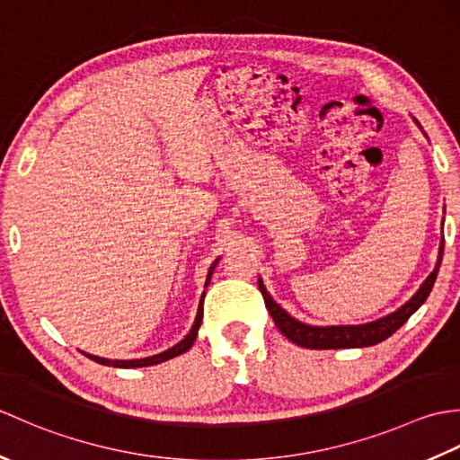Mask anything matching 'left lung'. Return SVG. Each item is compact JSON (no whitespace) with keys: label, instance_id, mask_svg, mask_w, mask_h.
<instances>
[{"label":"left lung","instance_id":"left-lung-1","mask_svg":"<svg viewBox=\"0 0 460 460\" xmlns=\"http://www.w3.org/2000/svg\"><path fill=\"white\" fill-rule=\"evenodd\" d=\"M415 124L421 128V124L413 119ZM423 132V128H421ZM425 134V132H423ZM427 136V134H425ZM443 241L441 247H438V257L437 265L431 275L425 279V282L415 295L409 298L403 306H399L395 312L387 316H381L374 322H366V324H341V326H312L305 324V322L296 320L290 316L288 312L282 308L279 302L269 295L267 287L262 285V279H259V290L262 292V298H265V305L270 312L272 320H275L277 328L285 334L290 341H295L296 346L308 348V349H341V348H367L376 346L379 341L387 340L389 336L402 328L409 316L415 314V312L423 306L427 296L431 295V288L435 285V279L438 275V267H441L443 261Z\"/></svg>","mask_w":460,"mask_h":460}]
</instances>
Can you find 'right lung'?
Returning a JSON list of instances; mask_svg holds the SVG:
<instances>
[{
    "label": "right lung",
    "instance_id": "add662e5",
    "mask_svg": "<svg viewBox=\"0 0 460 460\" xmlns=\"http://www.w3.org/2000/svg\"><path fill=\"white\" fill-rule=\"evenodd\" d=\"M221 259V257H219ZM219 259L213 261V265L209 267V272H208V280H205V287L209 285L211 282V275H213V269L217 267ZM203 298H205V292L199 298V306H198V316H195L193 320V326L191 330L188 332V336H185L181 341H178V344L172 346L170 349H164L160 351V354L155 356H150V358H140V359H109V358H99V356H93V354H86V351H83V354L86 358H91L93 361H96V364H102V366H112V367H146V366H155V364H162V361H168L175 356H181L183 351H188L191 346L195 338H198V332H199V326H201V320H203Z\"/></svg>",
    "mask_w": 460,
    "mask_h": 460
}]
</instances>
